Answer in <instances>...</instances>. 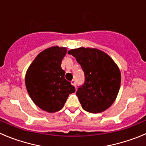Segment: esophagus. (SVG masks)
<instances>
[{
	"instance_id": "1",
	"label": "esophagus",
	"mask_w": 146,
	"mask_h": 146,
	"mask_svg": "<svg viewBox=\"0 0 146 146\" xmlns=\"http://www.w3.org/2000/svg\"><path fill=\"white\" fill-rule=\"evenodd\" d=\"M71 83H72V86H74V87H76V81H75V80H72L71 81Z\"/></svg>"
}]
</instances>
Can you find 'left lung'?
<instances>
[{
    "label": "left lung",
    "mask_w": 146,
    "mask_h": 146,
    "mask_svg": "<svg viewBox=\"0 0 146 146\" xmlns=\"http://www.w3.org/2000/svg\"><path fill=\"white\" fill-rule=\"evenodd\" d=\"M80 64L86 81L77 90L82 108L91 113L106 110L114 102L121 86V72L114 60L96 48L79 47L69 50Z\"/></svg>",
    "instance_id": "obj_1"
}]
</instances>
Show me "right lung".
I'll use <instances>...</instances> for the list:
<instances>
[{"label":"right lung","mask_w":146,"mask_h":146,"mask_svg":"<svg viewBox=\"0 0 146 146\" xmlns=\"http://www.w3.org/2000/svg\"><path fill=\"white\" fill-rule=\"evenodd\" d=\"M66 47L52 46L37 55L25 74V86L32 101L42 110L55 113L64 108L75 88L65 79L60 64Z\"/></svg>","instance_id":"right-lung-1"}]
</instances>
